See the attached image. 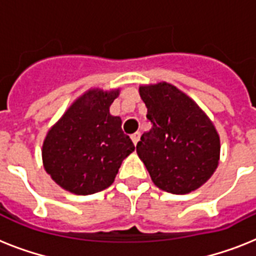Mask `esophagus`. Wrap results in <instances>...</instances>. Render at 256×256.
Masks as SVG:
<instances>
[{"label":"esophagus","instance_id":"1","mask_svg":"<svg viewBox=\"0 0 256 256\" xmlns=\"http://www.w3.org/2000/svg\"><path fill=\"white\" fill-rule=\"evenodd\" d=\"M140 132H134V134H132V142H134V144H138V140H140Z\"/></svg>","mask_w":256,"mask_h":256}]
</instances>
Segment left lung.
Masks as SVG:
<instances>
[{"instance_id":"1","label":"left lung","mask_w":256,"mask_h":256,"mask_svg":"<svg viewBox=\"0 0 256 256\" xmlns=\"http://www.w3.org/2000/svg\"><path fill=\"white\" fill-rule=\"evenodd\" d=\"M152 128L136 154L152 180L171 194H188L211 178L219 164L220 138L212 120L186 92L168 82L140 86Z\"/></svg>"}]
</instances>
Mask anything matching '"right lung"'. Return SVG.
<instances>
[{
  "label": "right lung",
  "instance_id": "1",
  "mask_svg": "<svg viewBox=\"0 0 256 256\" xmlns=\"http://www.w3.org/2000/svg\"><path fill=\"white\" fill-rule=\"evenodd\" d=\"M120 88H88L49 128L42 144L46 172L64 190L88 195L112 186L136 146L110 114Z\"/></svg>",
  "mask_w": 256,
  "mask_h": 256
}]
</instances>
